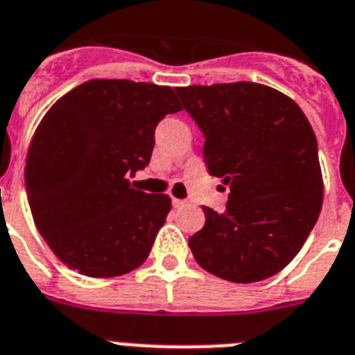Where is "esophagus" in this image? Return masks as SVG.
Masks as SVG:
<instances>
[{
	"label": "esophagus",
	"mask_w": 355,
	"mask_h": 355,
	"mask_svg": "<svg viewBox=\"0 0 355 355\" xmlns=\"http://www.w3.org/2000/svg\"><path fill=\"white\" fill-rule=\"evenodd\" d=\"M173 207H184L187 204L186 200H180V198H173Z\"/></svg>",
	"instance_id": "obj_1"
}]
</instances>
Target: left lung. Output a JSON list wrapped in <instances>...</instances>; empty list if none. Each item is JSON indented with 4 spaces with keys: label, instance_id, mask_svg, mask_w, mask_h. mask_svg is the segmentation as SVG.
<instances>
[{
    "label": "left lung",
    "instance_id": "obj_1",
    "mask_svg": "<svg viewBox=\"0 0 355 355\" xmlns=\"http://www.w3.org/2000/svg\"><path fill=\"white\" fill-rule=\"evenodd\" d=\"M205 137L204 160L229 186L223 213L202 207L204 227L189 238L202 269L254 284L287 267L323 204L318 141L305 113L258 83L177 88Z\"/></svg>",
    "mask_w": 355,
    "mask_h": 355
}]
</instances>
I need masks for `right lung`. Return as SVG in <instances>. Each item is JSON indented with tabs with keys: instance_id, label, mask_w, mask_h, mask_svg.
I'll use <instances>...</instances> for the list:
<instances>
[{
	"instance_id": "1",
	"label": "right lung",
	"mask_w": 355,
	"mask_h": 355,
	"mask_svg": "<svg viewBox=\"0 0 355 355\" xmlns=\"http://www.w3.org/2000/svg\"><path fill=\"white\" fill-rule=\"evenodd\" d=\"M180 110L177 88L92 79L46 112L25 184L35 227L62 263L92 278L144 263L171 198L139 191L128 177L150 164L157 124Z\"/></svg>"
}]
</instances>
